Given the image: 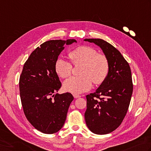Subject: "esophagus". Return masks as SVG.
<instances>
[{"label":"esophagus","instance_id":"1","mask_svg":"<svg viewBox=\"0 0 151 151\" xmlns=\"http://www.w3.org/2000/svg\"><path fill=\"white\" fill-rule=\"evenodd\" d=\"M73 96H74V97H75V98H79V97H81V96H80V95H78V94H73Z\"/></svg>","mask_w":151,"mask_h":151}]
</instances>
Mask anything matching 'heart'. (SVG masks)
Instances as JSON below:
<instances>
[{
    "instance_id": "heart-1",
    "label": "heart",
    "mask_w": 151,
    "mask_h": 151,
    "mask_svg": "<svg viewBox=\"0 0 151 151\" xmlns=\"http://www.w3.org/2000/svg\"><path fill=\"white\" fill-rule=\"evenodd\" d=\"M69 57L75 65H82L80 76L71 77L65 81V91L75 94L90 90L94 84H100L105 81L109 72V63L105 55L97 54L90 46H81L69 52ZM72 65L63 58H58L55 63V71L62 78L70 75Z\"/></svg>"
}]
</instances>
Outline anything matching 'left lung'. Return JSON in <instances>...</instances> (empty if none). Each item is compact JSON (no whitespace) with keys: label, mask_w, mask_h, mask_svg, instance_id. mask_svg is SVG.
Masks as SVG:
<instances>
[{"label":"left lung","mask_w":151,"mask_h":151,"mask_svg":"<svg viewBox=\"0 0 151 151\" xmlns=\"http://www.w3.org/2000/svg\"><path fill=\"white\" fill-rule=\"evenodd\" d=\"M102 50L109 63V72L96 91L86 96L84 117L93 134H107L119 127L126 116L133 92L130 67L116 48L104 40L86 38Z\"/></svg>","instance_id":"obj_1"}]
</instances>
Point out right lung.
<instances>
[{"label":"right lung","mask_w":151,"mask_h":151,"mask_svg":"<svg viewBox=\"0 0 151 151\" xmlns=\"http://www.w3.org/2000/svg\"><path fill=\"white\" fill-rule=\"evenodd\" d=\"M73 42L76 40L44 42L31 53L23 65L19 83L23 111L32 126L44 134L60 130L74 99L70 93H58L61 83L55 71V63L64 45Z\"/></svg>","instance_id":"obj_1"}]
</instances>
